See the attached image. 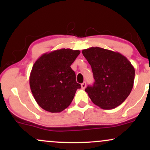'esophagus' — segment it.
Returning a JSON list of instances; mask_svg holds the SVG:
<instances>
[{
	"label": "esophagus",
	"instance_id": "34e87169",
	"mask_svg": "<svg viewBox=\"0 0 150 150\" xmlns=\"http://www.w3.org/2000/svg\"><path fill=\"white\" fill-rule=\"evenodd\" d=\"M81 87H82V89H85L86 87V82H83V83L81 84Z\"/></svg>",
	"mask_w": 150,
	"mask_h": 150
}]
</instances>
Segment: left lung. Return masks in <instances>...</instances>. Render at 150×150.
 I'll return each instance as SVG.
<instances>
[{"label":"left lung","mask_w":150,"mask_h":150,"mask_svg":"<svg viewBox=\"0 0 150 150\" xmlns=\"http://www.w3.org/2000/svg\"><path fill=\"white\" fill-rule=\"evenodd\" d=\"M82 52L95 80L85 89L92 102L103 109L121 104L133 87L135 68L131 63L120 53L102 48L91 47Z\"/></svg>","instance_id":"8db88e82"}]
</instances>
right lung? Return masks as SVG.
Returning a JSON list of instances; mask_svg holds the SVG:
<instances>
[{"instance_id":"obj_1","label":"right lung","mask_w":150,"mask_h":150,"mask_svg":"<svg viewBox=\"0 0 150 150\" xmlns=\"http://www.w3.org/2000/svg\"><path fill=\"white\" fill-rule=\"evenodd\" d=\"M80 53L79 50L58 49L44 53L34 63L30 89L37 104L45 111L59 113L71 104L81 85L70 65Z\"/></svg>"}]
</instances>
